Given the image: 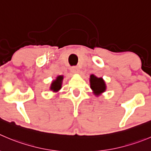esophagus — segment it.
<instances>
[{
	"label": "esophagus",
	"mask_w": 151,
	"mask_h": 151,
	"mask_svg": "<svg viewBox=\"0 0 151 151\" xmlns=\"http://www.w3.org/2000/svg\"><path fill=\"white\" fill-rule=\"evenodd\" d=\"M71 71L74 73H78L79 71H80V68H79V67L77 66H73L72 68H71Z\"/></svg>",
	"instance_id": "1"
}]
</instances>
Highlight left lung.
<instances>
[{
	"label": "left lung",
	"instance_id": "1",
	"mask_svg": "<svg viewBox=\"0 0 151 151\" xmlns=\"http://www.w3.org/2000/svg\"><path fill=\"white\" fill-rule=\"evenodd\" d=\"M90 86L96 96H99L106 90V86L103 79L101 77L99 78L93 74L90 76Z\"/></svg>",
	"mask_w": 151,
	"mask_h": 151
}]
</instances>
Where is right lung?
Listing matches in <instances>:
<instances>
[{"label":"right lung","mask_w":151,"mask_h":151,"mask_svg":"<svg viewBox=\"0 0 151 151\" xmlns=\"http://www.w3.org/2000/svg\"><path fill=\"white\" fill-rule=\"evenodd\" d=\"M63 80V76H58L56 80H54L51 84L50 89L53 91H58L62 87V82Z\"/></svg>","instance_id":"add662e5"}]
</instances>
